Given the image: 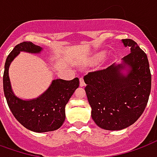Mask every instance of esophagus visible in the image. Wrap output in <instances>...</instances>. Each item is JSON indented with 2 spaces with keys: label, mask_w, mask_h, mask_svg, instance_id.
Instances as JSON below:
<instances>
[{
  "label": "esophagus",
  "mask_w": 157,
  "mask_h": 157,
  "mask_svg": "<svg viewBox=\"0 0 157 157\" xmlns=\"http://www.w3.org/2000/svg\"><path fill=\"white\" fill-rule=\"evenodd\" d=\"M79 84L81 87H83L85 85V82H84V80H83V78H79Z\"/></svg>",
  "instance_id": "esophagus-1"
}]
</instances>
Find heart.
Wrapping results in <instances>:
<instances>
[{
    "mask_svg": "<svg viewBox=\"0 0 157 157\" xmlns=\"http://www.w3.org/2000/svg\"><path fill=\"white\" fill-rule=\"evenodd\" d=\"M103 57H104V54H103V53H101V54L99 55V58H102Z\"/></svg>",
    "mask_w": 157,
    "mask_h": 157,
    "instance_id": "heart-1",
    "label": "heart"
}]
</instances>
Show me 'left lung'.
<instances>
[{"instance_id": "obj_1", "label": "left lung", "mask_w": 157, "mask_h": 157, "mask_svg": "<svg viewBox=\"0 0 157 157\" xmlns=\"http://www.w3.org/2000/svg\"><path fill=\"white\" fill-rule=\"evenodd\" d=\"M130 52L124 64L90 72L83 79L92 118L100 128L119 130L134 124L142 115L149 99L151 74L146 52L132 39H123ZM125 65L131 67L126 77L119 73Z\"/></svg>"}]
</instances>
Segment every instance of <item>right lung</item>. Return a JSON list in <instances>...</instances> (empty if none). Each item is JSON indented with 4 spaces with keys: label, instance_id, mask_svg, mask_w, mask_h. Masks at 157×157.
Listing matches in <instances>:
<instances>
[{
    "label": "right lung",
    "instance_id": "right-lung-1",
    "mask_svg": "<svg viewBox=\"0 0 157 157\" xmlns=\"http://www.w3.org/2000/svg\"><path fill=\"white\" fill-rule=\"evenodd\" d=\"M42 48L32 42H23L15 47L6 60L3 74V90L6 102L14 117L25 128L34 132L58 130L65 121V105L79 86V79H55L43 94L33 100H21L13 94L8 76L11 61L21 51L39 52Z\"/></svg>",
    "mask_w": 157,
    "mask_h": 157
}]
</instances>
